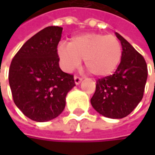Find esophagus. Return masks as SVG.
Here are the masks:
<instances>
[{
	"instance_id": "esophagus-1",
	"label": "esophagus",
	"mask_w": 155,
	"mask_h": 155,
	"mask_svg": "<svg viewBox=\"0 0 155 155\" xmlns=\"http://www.w3.org/2000/svg\"><path fill=\"white\" fill-rule=\"evenodd\" d=\"M74 80H75V84H80V82L82 81V78L78 77V76H75Z\"/></svg>"
}]
</instances>
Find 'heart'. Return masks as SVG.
Returning <instances> with one entry per match:
<instances>
[{"label":"heart","mask_w":155,"mask_h":155,"mask_svg":"<svg viewBox=\"0 0 155 155\" xmlns=\"http://www.w3.org/2000/svg\"><path fill=\"white\" fill-rule=\"evenodd\" d=\"M58 54L63 68L71 71L84 59L91 73L98 77L110 75L121 62L122 45L115 35L85 33L74 37L69 44L58 46Z\"/></svg>","instance_id":"b5f03b06"}]
</instances>
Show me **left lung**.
Wrapping results in <instances>:
<instances>
[{"instance_id": "obj_1", "label": "left lung", "mask_w": 155, "mask_h": 155, "mask_svg": "<svg viewBox=\"0 0 155 155\" xmlns=\"http://www.w3.org/2000/svg\"><path fill=\"white\" fill-rule=\"evenodd\" d=\"M122 55L114 74L97 80L96 91L91 99L99 114L120 119L129 115L141 101L147 78V66L143 56L119 33Z\"/></svg>"}]
</instances>
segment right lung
<instances>
[{
  "instance_id": "right-lung-1",
  "label": "right lung",
  "mask_w": 155,
  "mask_h": 155,
  "mask_svg": "<svg viewBox=\"0 0 155 155\" xmlns=\"http://www.w3.org/2000/svg\"><path fill=\"white\" fill-rule=\"evenodd\" d=\"M63 28L47 27L29 39L12 59L8 80L15 105L35 122L59 116L76 85L73 75L59 68L58 45Z\"/></svg>"
}]
</instances>
